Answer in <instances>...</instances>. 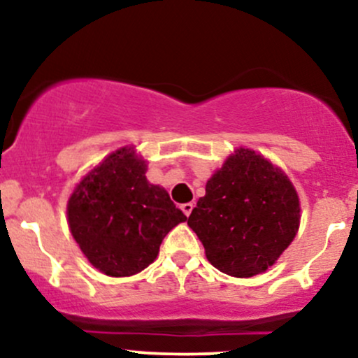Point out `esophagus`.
<instances>
[{"label": "esophagus", "instance_id": "esophagus-1", "mask_svg": "<svg viewBox=\"0 0 358 358\" xmlns=\"http://www.w3.org/2000/svg\"><path fill=\"white\" fill-rule=\"evenodd\" d=\"M182 210H183V213H185V215H190V213H192V210H193V203L192 202H188V203H183L182 205Z\"/></svg>", "mask_w": 358, "mask_h": 358}]
</instances>
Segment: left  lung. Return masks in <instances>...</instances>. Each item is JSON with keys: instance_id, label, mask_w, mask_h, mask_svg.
I'll list each match as a JSON object with an SVG mask.
<instances>
[{"instance_id": "1", "label": "left lung", "mask_w": 358, "mask_h": 358, "mask_svg": "<svg viewBox=\"0 0 358 358\" xmlns=\"http://www.w3.org/2000/svg\"><path fill=\"white\" fill-rule=\"evenodd\" d=\"M301 205L293 182L249 148H236L207 180L188 227L208 262L234 278H252L276 264L296 237Z\"/></svg>"}]
</instances>
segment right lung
<instances>
[{"instance_id": "add662e5", "label": "right lung", "mask_w": 358, "mask_h": 358, "mask_svg": "<svg viewBox=\"0 0 358 358\" xmlns=\"http://www.w3.org/2000/svg\"><path fill=\"white\" fill-rule=\"evenodd\" d=\"M146 171L136 146H122L90 168L69 196L73 241L106 276L141 273L158 257L166 234L187 220L165 188L148 182Z\"/></svg>"}]
</instances>
